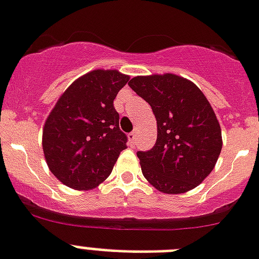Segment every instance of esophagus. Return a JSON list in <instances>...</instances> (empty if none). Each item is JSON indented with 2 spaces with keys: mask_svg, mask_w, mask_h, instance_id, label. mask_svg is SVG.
Masks as SVG:
<instances>
[{
  "mask_svg": "<svg viewBox=\"0 0 259 259\" xmlns=\"http://www.w3.org/2000/svg\"><path fill=\"white\" fill-rule=\"evenodd\" d=\"M136 138H137V132L136 130H134V132H132V133H129V140H130V142L133 143H136Z\"/></svg>",
  "mask_w": 259,
  "mask_h": 259,
  "instance_id": "1",
  "label": "esophagus"
}]
</instances>
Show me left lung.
<instances>
[{"label":"left lung","instance_id":"left-lung-1","mask_svg":"<svg viewBox=\"0 0 259 259\" xmlns=\"http://www.w3.org/2000/svg\"><path fill=\"white\" fill-rule=\"evenodd\" d=\"M129 87L150 104L158 137L153 149L138 151L143 177L164 193H183L213 170L223 147L220 123L207 97L180 76H137Z\"/></svg>","mask_w":259,"mask_h":259}]
</instances>
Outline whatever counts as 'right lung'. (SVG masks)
<instances>
[{
  "instance_id": "right-lung-1",
  "label": "right lung",
  "mask_w": 259,
  "mask_h": 259,
  "mask_svg": "<svg viewBox=\"0 0 259 259\" xmlns=\"http://www.w3.org/2000/svg\"><path fill=\"white\" fill-rule=\"evenodd\" d=\"M129 76L96 69L68 87L43 129L49 168L63 184L91 190L109 177L127 137L113 100Z\"/></svg>"
}]
</instances>
